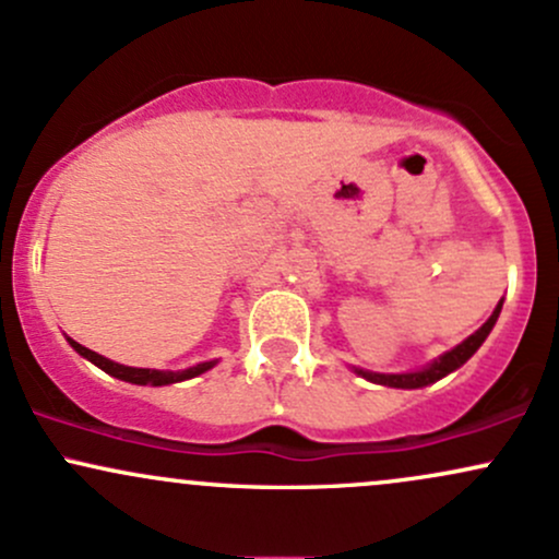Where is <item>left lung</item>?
Here are the masks:
<instances>
[{"mask_svg":"<svg viewBox=\"0 0 559 559\" xmlns=\"http://www.w3.org/2000/svg\"><path fill=\"white\" fill-rule=\"evenodd\" d=\"M499 312H501V302L496 305L493 316H490L488 321L475 331V334L467 336V340H464L462 345H456L453 349H449V353H445V355H440V358L435 360V364H429L427 369L414 371V373H371V371H360L358 369V373H360V377L369 379V382L388 384V388H406V390L427 388V384L438 382V379H443L445 373L456 371L459 366L467 364L472 355L477 353V347H480L483 342H486V336L490 334V329H493V323H496V318H499Z\"/></svg>","mask_w":559,"mask_h":559,"instance_id":"1","label":"left lung"}]
</instances>
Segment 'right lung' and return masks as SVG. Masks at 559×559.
<instances>
[{"instance_id":"1","label":"right lung","mask_w":559,"mask_h":559,"mask_svg":"<svg viewBox=\"0 0 559 559\" xmlns=\"http://www.w3.org/2000/svg\"><path fill=\"white\" fill-rule=\"evenodd\" d=\"M71 342V347L76 349L79 355H84V358L92 360V364L97 366V369H103L110 377L116 379H124V382H132V384H153V388H158V384H171V382H182V379H193L199 377V373L210 371L214 366V360L210 364H199L193 366V369H186V371H156V369H132V366H121V364H114V360L103 358V355L92 353L84 345H79V342Z\"/></svg>"}]
</instances>
